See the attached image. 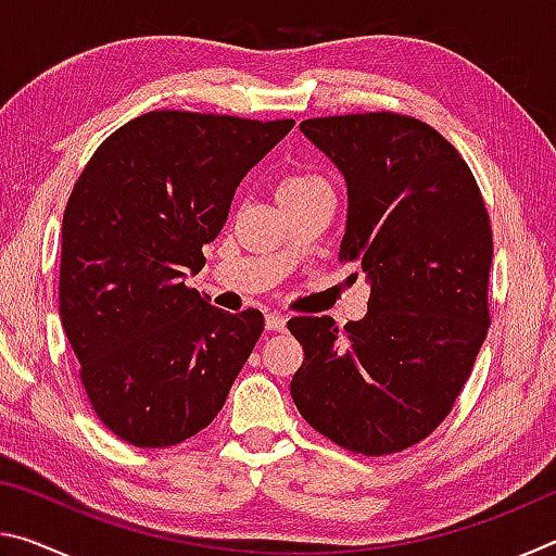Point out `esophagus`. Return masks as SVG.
Segmentation results:
<instances>
[{"mask_svg": "<svg viewBox=\"0 0 556 556\" xmlns=\"http://www.w3.org/2000/svg\"><path fill=\"white\" fill-rule=\"evenodd\" d=\"M287 328V316L281 312L267 314V331H285Z\"/></svg>", "mask_w": 556, "mask_h": 556, "instance_id": "esophagus-1", "label": "esophagus"}]
</instances>
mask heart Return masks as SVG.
<instances>
[{
  "label": "heart",
  "mask_w": 556,
  "mask_h": 556,
  "mask_svg": "<svg viewBox=\"0 0 556 556\" xmlns=\"http://www.w3.org/2000/svg\"><path fill=\"white\" fill-rule=\"evenodd\" d=\"M318 186H328L321 176L318 174H291L287 176L285 181L279 184V195H291V193H304V191H312V188Z\"/></svg>",
  "instance_id": "1"
}]
</instances>
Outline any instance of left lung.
<instances>
[{
  "mask_svg": "<svg viewBox=\"0 0 556 556\" xmlns=\"http://www.w3.org/2000/svg\"><path fill=\"white\" fill-rule=\"evenodd\" d=\"M301 131L345 176L341 262L370 281L368 314L287 324L304 348L291 397L353 454H397L448 417L485 341L493 230L481 188L427 122L394 112L314 117Z\"/></svg>",
  "mask_w": 556,
  "mask_h": 556,
  "instance_id": "left-lung-1",
  "label": "left lung"
}]
</instances>
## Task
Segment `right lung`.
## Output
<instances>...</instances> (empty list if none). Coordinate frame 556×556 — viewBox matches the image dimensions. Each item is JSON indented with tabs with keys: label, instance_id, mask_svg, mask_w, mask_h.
<instances>
[{
	"label": "right lung",
	"instance_id": "add662e5",
	"mask_svg": "<svg viewBox=\"0 0 556 556\" xmlns=\"http://www.w3.org/2000/svg\"><path fill=\"white\" fill-rule=\"evenodd\" d=\"M294 119L154 110L102 142L63 213L61 324L112 434L174 446L218 417L265 328L186 287L235 188Z\"/></svg>",
	"mask_w": 556,
	"mask_h": 556
}]
</instances>
